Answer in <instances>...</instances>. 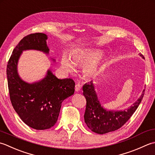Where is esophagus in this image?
<instances>
[{
  "label": "esophagus",
  "instance_id": "esophagus-1",
  "mask_svg": "<svg viewBox=\"0 0 155 155\" xmlns=\"http://www.w3.org/2000/svg\"><path fill=\"white\" fill-rule=\"evenodd\" d=\"M81 88V84H80V83H79V82H77L76 84H75V91H80Z\"/></svg>",
  "mask_w": 155,
  "mask_h": 155
}]
</instances>
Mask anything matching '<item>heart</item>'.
<instances>
[{
    "mask_svg": "<svg viewBox=\"0 0 155 155\" xmlns=\"http://www.w3.org/2000/svg\"><path fill=\"white\" fill-rule=\"evenodd\" d=\"M101 57L102 53L97 51H84L74 53L71 60L66 55H63L61 67L67 73H72L75 71L74 66L86 65L84 69V75L87 77H92L97 72V64L95 61Z\"/></svg>",
    "mask_w": 155,
    "mask_h": 155,
    "instance_id": "heart-1",
    "label": "heart"
}]
</instances>
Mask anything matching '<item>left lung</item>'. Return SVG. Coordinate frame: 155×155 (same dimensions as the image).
Wrapping results in <instances>:
<instances>
[{"label": "left lung", "mask_w": 155, "mask_h": 155, "mask_svg": "<svg viewBox=\"0 0 155 155\" xmlns=\"http://www.w3.org/2000/svg\"><path fill=\"white\" fill-rule=\"evenodd\" d=\"M143 58V55L140 54ZM143 91L141 96L127 110L114 111L104 109L97 99L92 81L84 85L83 94L86 99L84 120L87 127L96 133L103 134L115 131L127 122L139 106L144 94Z\"/></svg>", "instance_id": "left-lung-1"}]
</instances>
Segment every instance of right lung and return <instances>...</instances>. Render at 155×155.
<instances>
[{
  "label": "right lung",
  "mask_w": 155,
  "mask_h": 155,
  "mask_svg": "<svg viewBox=\"0 0 155 155\" xmlns=\"http://www.w3.org/2000/svg\"><path fill=\"white\" fill-rule=\"evenodd\" d=\"M47 39V36L41 33L23 37L12 51L7 68L13 108L25 124L36 130H45L55 125L63 101L73 95L75 91L72 79L60 80L49 69L43 80L33 84L25 82L18 75L17 64L23 51L34 49L48 54Z\"/></svg>",
  "instance_id": "obj_1"
}]
</instances>
